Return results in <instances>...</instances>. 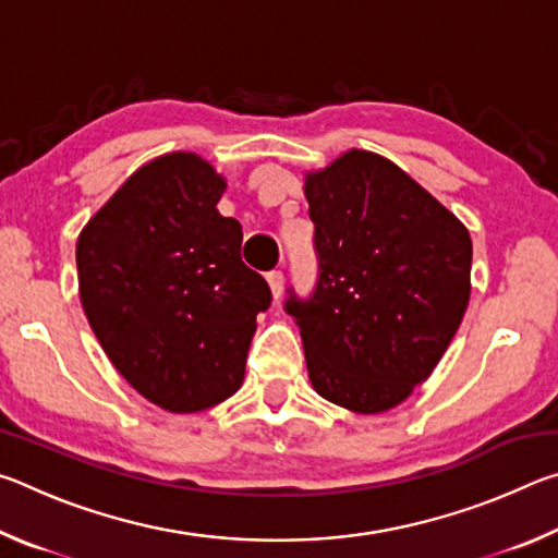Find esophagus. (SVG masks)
<instances>
[{"label": "esophagus", "instance_id": "1", "mask_svg": "<svg viewBox=\"0 0 558 558\" xmlns=\"http://www.w3.org/2000/svg\"><path fill=\"white\" fill-rule=\"evenodd\" d=\"M266 280H268V286H270L272 298L278 300L280 292H282V282H286V278H282V272L280 270H272V272H268Z\"/></svg>", "mask_w": 558, "mask_h": 558}]
</instances>
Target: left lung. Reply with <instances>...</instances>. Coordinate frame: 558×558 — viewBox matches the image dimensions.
I'll return each instance as SVG.
<instances>
[{"label":"left lung","instance_id":"left-lung-1","mask_svg":"<svg viewBox=\"0 0 558 558\" xmlns=\"http://www.w3.org/2000/svg\"><path fill=\"white\" fill-rule=\"evenodd\" d=\"M317 286L290 292L323 399L384 413L436 369L470 300L465 226L391 159L349 149L305 177Z\"/></svg>","mask_w":558,"mask_h":558}]
</instances>
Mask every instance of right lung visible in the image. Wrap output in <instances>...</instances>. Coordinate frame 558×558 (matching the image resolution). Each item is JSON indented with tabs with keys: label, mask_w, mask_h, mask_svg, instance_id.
Returning a JSON list of instances; mask_svg holds the SVG:
<instances>
[{
	"label": "right lung",
	"mask_w": 558,
	"mask_h": 558,
	"mask_svg": "<svg viewBox=\"0 0 558 558\" xmlns=\"http://www.w3.org/2000/svg\"><path fill=\"white\" fill-rule=\"evenodd\" d=\"M226 179L194 153L140 167L75 245L78 292L102 352L169 413L241 389L268 282L241 260L243 231L219 214Z\"/></svg>",
	"instance_id": "obj_1"
}]
</instances>
